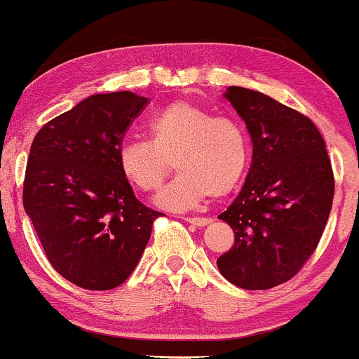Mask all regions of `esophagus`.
Here are the masks:
<instances>
[{
	"instance_id": "esophagus-1",
	"label": "esophagus",
	"mask_w": 359,
	"mask_h": 359,
	"mask_svg": "<svg viewBox=\"0 0 359 359\" xmlns=\"http://www.w3.org/2000/svg\"><path fill=\"white\" fill-rule=\"evenodd\" d=\"M184 219H187L188 223L194 224V226H198V228H200V226H206V224H210L211 221H213L211 218H184Z\"/></svg>"
}]
</instances>
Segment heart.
<instances>
[{"label": "heart", "mask_w": 359, "mask_h": 359, "mask_svg": "<svg viewBox=\"0 0 359 359\" xmlns=\"http://www.w3.org/2000/svg\"><path fill=\"white\" fill-rule=\"evenodd\" d=\"M148 141H128L118 165L133 187L154 191L171 171L178 176L156 196L161 208L189 210L210 194L223 198L246 171L250 143L245 126L231 116H215L189 101H175L148 123Z\"/></svg>", "instance_id": "heart-1"}]
</instances>
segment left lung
Listing matches in <instances>:
<instances>
[{"label": "left lung", "instance_id": "obj_1", "mask_svg": "<svg viewBox=\"0 0 359 359\" xmlns=\"http://www.w3.org/2000/svg\"><path fill=\"white\" fill-rule=\"evenodd\" d=\"M224 98L246 123L253 161L238 198L218 216L234 245L216 264L238 287L269 290L315 253L333 205V170L321 133L304 114L241 86L226 88Z\"/></svg>", "mask_w": 359, "mask_h": 359}]
</instances>
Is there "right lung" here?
I'll return each mask as SVG.
<instances>
[{
    "label": "right lung",
    "instance_id": "right-lung-1",
    "mask_svg": "<svg viewBox=\"0 0 359 359\" xmlns=\"http://www.w3.org/2000/svg\"><path fill=\"white\" fill-rule=\"evenodd\" d=\"M146 104L131 91L91 95L46 123L31 144L25 211L51 266L85 290L125 283L163 215L136 200L118 165Z\"/></svg>",
    "mask_w": 359,
    "mask_h": 359
}]
</instances>
